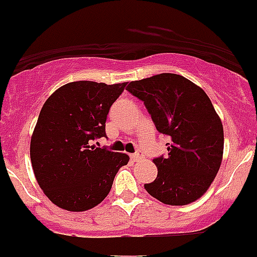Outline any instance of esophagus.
Listing matches in <instances>:
<instances>
[{"mask_svg": "<svg viewBox=\"0 0 257 257\" xmlns=\"http://www.w3.org/2000/svg\"><path fill=\"white\" fill-rule=\"evenodd\" d=\"M131 160H134V161H139V160H141V159H143V155H141V153H135V154H131Z\"/></svg>", "mask_w": 257, "mask_h": 257, "instance_id": "obj_1", "label": "esophagus"}]
</instances>
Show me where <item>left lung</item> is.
I'll return each mask as SVG.
<instances>
[{
  "label": "left lung",
  "instance_id": "1",
  "mask_svg": "<svg viewBox=\"0 0 257 257\" xmlns=\"http://www.w3.org/2000/svg\"><path fill=\"white\" fill-rule=\"evenodd\" d=\"M144 102L156 130L169 136L168 156L154 159L158 177L145 184L169 206H185L208 190L223 156V126L206 92L183 75L161 73L126 88Z\"/></svg>",
  "mask_w": 257,
  "mask_h": 257
}]
</instances>
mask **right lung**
<instances>
[{
    "label": "right lung",
    "mask_w": 257,
    "mask_h": 257,
    "mask_svg": "<svg viewBox=\"0 0 257 257\" xmlns=\"http://www.w3.org/2000/svg\"><path fill=\"white\" fill-rule=\"evenodd\" d=\"M127 83L79 80L58 88L44 103L30 143L38 184L59 208L83 212L99 204L128 155L96 148L106 138L112 103Z\"/></svg>",
    "instance_id": "add662e5"
}]
</instances>
